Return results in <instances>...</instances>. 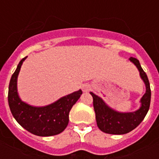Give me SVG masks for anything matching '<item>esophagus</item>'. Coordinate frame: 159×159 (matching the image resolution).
Returning <instances> with one entry per match:
<instances>
[{
    "mask_svg": "<svg viewBox=\"0 0 159 159\" xmlns=\"http://www.w3.org/2000/svg\"><path fill=\"white\" fill-rule=\"evenodd\" d=\"M90 88H91V87H90L89 84H83L82 86V89L83 92H87Z\"/></svg>",
    "mask_w": 159,
    "mask_h": 159,
    "instance_id": "obj_1",
    "label": "esophagus"
}]
</instances>
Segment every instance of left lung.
<instances>
[{
  "label": "left lung",
  "mask_w": 159,
  "mask_h": 159,
  "mask_svg": "<svg viewBox=\"0 0 159 159\" xmlns=\"http://www.w3.org/2000/svg\"><path fill=\"white\" fill-rule=\"evenodd\" d=\"M131 62L138 67L141 78L145 83L146 92L141 98V107L138 111L129 113H120L106 106L102 98L91 92L93 97V106L96 113L97 126L102 131L111 134H124L130 132L143 121L150 106V84L145 72L141 67L137 58L131 57Z\"/></svg>",
  "instance_id": "left-lung-1"
}]
</instances>
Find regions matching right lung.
<instances>
[{
    "label": "right lung",
    "mask_w": 159,
    "mask_h": 159,
    "mask_svg": "<svg viewBox=\"0 0 159 159\" xmlns=\"http://www.w3.org/2000/svg\"><path fill=\"white\" fill-rule=\"evenodd\" d=\"M25 58L19 62L9 84L8 103L11 113L24 129L33 134L43 137L58 134L67 126L70 111L82 92L79 90L43 107L29 106L20 99L17 93V77Z\"/></svg>",
    "instance_id": "add662e5"
}]
</instances>
